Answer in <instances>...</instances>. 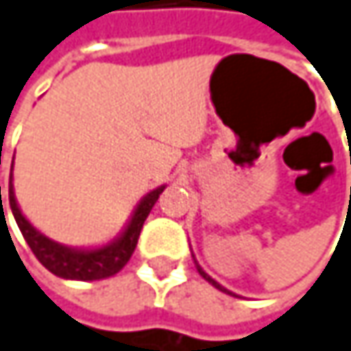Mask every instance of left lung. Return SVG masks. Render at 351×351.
I'll use <instances>...</instances> for the list:
<instances>
[{"mask_svg":"<svg viewBox=\"0 0 351 351\" xmlns=\"http://www.w3.org/2000/svg\"><path fill=\"white\" fill-rule=\"evenodd\" d=\"M193 258H195V256H193ZM195 266H197V272H199V274H201V276H203V278H205V280H207L209 285H213V287H215V289H219L221 293H228V295H232V297H238L236 293L228 291V289H226V287H221V285H219L217 280H213V278H211V276H209V274H207V272H205V270H203V268L199 266V262H197V260H195Z\"/></svg>","mask_w":351,"mask_h":351,"instance_id":"1","label":"left lung"}]
</instances>
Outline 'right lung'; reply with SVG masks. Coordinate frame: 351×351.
<instances>
[{
    "instance_id": "right-lung-1",
    "label": "right lung",
    "mask_w": 351,
    "mask_h": 351,
    "mask_svg": "<svg viewBox=\"0 0 351 351\" xmlns=\"http://www.w3.org/2000/svg\"><path fill=\"white\" fill-rule=\"evenodd\" d=\"M12 171H14V162H12ZM12 178L14 176H10V207H12L14 219H16L24 240L32 247L34 256L40 260V264L44 268H48L52 274L66 278V280H101V278H109V276L117 274L128 264V260L132 258L148 213L152 211L160 193L167 189V184H160L154 191L146 193L140 199V203L136 205L125 228L109 244L99 245V247H71V245L58 244V242L50 240L42 232H38L34 226L24 217V213L16 201Z\"/></svg>"
}]
</instances>
